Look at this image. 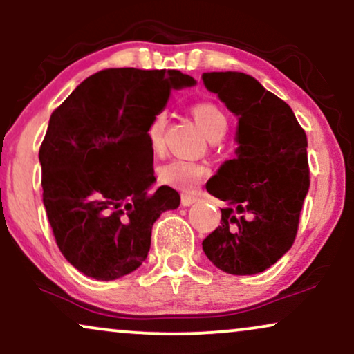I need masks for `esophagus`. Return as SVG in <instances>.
<instances>
[{
    "label": "esophagus",
    "instance_id": "obj_1",
    "mask_svg": "<svg viewBox=\"0 0 354 354\" xmlns=\"http://www.w3.org/2000/svg\"><path fill=\"white\" fill-rule=\"evenodd\" d=\"M198 201V196L194 194H181V205L183 206H191L193 203Z\"/></svg>",
    "mask_w": 354,
    "mask_h": 354
}]
</instances>
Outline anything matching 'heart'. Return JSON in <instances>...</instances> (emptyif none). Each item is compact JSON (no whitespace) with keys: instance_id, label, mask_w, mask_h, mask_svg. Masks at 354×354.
<instances>
[{"instance_id":"obj_1","label":"heart","mask_w":354,"mask_h":354,"mask_svg":"<svg viewBox=\"0 0 354 354\" xmlns=\"http://www.w3.org/2000/svg\"><path fill=\"white\" fill-rule=\"evenodd\" d=\"M189 111L209 140L216 141L219 138L225 136V133L228 131V116H226V113L214 101H196V103L191 104ZM165 126V113H158V115L151 118L148 128H146V138H148L149 146H151L154 151H158L163 146ZM205 174V166L185 160L169 161V163L161 166L160 171H158L161 183L183 191H191L196 188Z\"/></svg>"}]
</instances>
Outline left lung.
<instances>
[{"label":"left lung","instance_id":"1","mask_svg":"<svg viewBox=\"0 0 354 354\" xmlns=\"http://www.w3.org/2000/svg\"><path fill=\"white\" fill-rule=\"evenodd\" d=\"M203 81L239 118L236 158L206 183L208 193L228 206L203 251L225 273H261L298 233L310 188L306 133L293 109L253 76L205 73Z\"/></svg>","mask_w":354,"mask_h":354}]
</instances>
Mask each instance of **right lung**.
I'll return each mask as SVG.
<instances>
[{"label": "right lung", "mask_w": 354, "mask_h": 354, "mask_svg": "<svg viewBox=\"0 0 354 354\" xmlns=\"http://www.w3.org/2000/svg\"><path fill=\"white\" fill-rule=\"evenodd\" d=\"M191 84L176 70H104L53 111L39 146L43 203L59 251L89 278L109 281L140 268L153 223L180 206L169 186L148 193L146 128L171 89Z\"/></svg>", "instance_id": "1"}]
</instances>
